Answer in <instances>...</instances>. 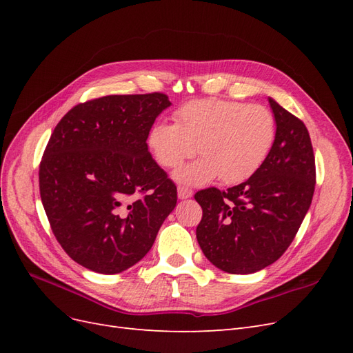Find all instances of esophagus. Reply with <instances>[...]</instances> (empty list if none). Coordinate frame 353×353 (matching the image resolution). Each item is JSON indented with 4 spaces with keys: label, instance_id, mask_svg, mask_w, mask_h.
<instances>
[{
    "label": "esophagus",
    "instance_id": "1",
    "mask_svg": "<svg viewBox=\"0 0 353 353\" xmlns=\"http://www.w3.org/2000/svg\"><path fill=\"white\" fill-rule=\"evenodd\" d=\"M193 196V190L185 187V185H179L178 187V197L179 199H190Z\"/></svg>",
    "mask_w": 353,
    "mask_h": 353
}]
</instances>
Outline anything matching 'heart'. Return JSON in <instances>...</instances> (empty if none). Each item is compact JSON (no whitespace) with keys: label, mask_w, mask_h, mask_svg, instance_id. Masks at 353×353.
I'll return each instance as SVG.
<instances>
[{"label":"heart","mask_w":353,"mask_h":353,"mask_svg":"<svg viewBox=\"0 0 353 353\" xmlns=\"http://www.w3.org/2000/svg\"><path fill=\"white\" fill-rule=\"evenodd\" d=\"M174 121L175 125L156 122L148 145L166 169L178 168L197 150L201 159L176 174L179 181L194 185L218 176L223 184L250 178L270 156L276 137L268 108L236 100H191L174 112Z\"/></svg>","instance_id":"b5f03b06"}]
</instances>
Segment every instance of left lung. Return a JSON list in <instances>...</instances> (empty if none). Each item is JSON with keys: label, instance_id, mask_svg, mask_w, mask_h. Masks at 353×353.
Segmentation results:
<instances>
[{"label": "left lung", "instance_id": "8db88e82", "mask_svg": "<svg viewBox=\"0 0 353 353\" xmlns=\"http://www.w3.org/2000/svg\"><path fill=\"white\" fill-rule=\"evenodd\" d=\"M276 137L244 183L194 194L203 209L196 236L206 258L230 274H252L280 259L294 240L315 190V156L305 123L270 99Z\"/></svg>", "mask_w": 353, "mask_h": 353}]
</instances>
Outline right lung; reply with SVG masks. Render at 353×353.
Returning a JSON list of instances; mask_svg holds the SVG:
<instances>
[{
    "label": "right lung",
    "instance_id": "add662e5",
    "mask_svg": "<svg viewBox=\"0 0 353 353\" xmlns=\"http://www.w3.org/2000/svg\"><path fill=\"white\" fill-rule=\"evenodd\" d=\"M169 105L163 92L105 95L74 105L52 131L39 163L42 206L63 250L85 268H131L174 210L176 185L145 143Z\"/></svg>",
    "mask_w": 353,
    "mask_h": 353
}]
</instances>
